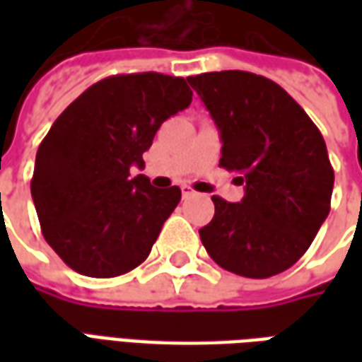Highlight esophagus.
Wrapping results in <instances>:
<instances>
[{
	"label": "esophagus",
	"instance_id": "obj_1",
	"mask_svg": "<svg viewBox=\"0 0 362 362\" xmlns=\"http://www.w3.org/2000/svg\"><path fill=\"white\" fill-rule=\"evenodd\" d=\"M197 192L194 188H189V186H182V197L184 199H188V197H196Z\"/></svg>",
	"mask_w": 362,
	"mask_h": 362
}]
</instances>
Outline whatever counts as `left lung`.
<instances>
[{
    "label": "left lung",
    "instance_id": "8db88e82",
    "mask_svg": "<svg viewBox=\"0 0 362 362\" xmlns=\"http://www.w3.org/2000/svg\"><path fill=\"white\" fill-rule=\"evenodd\" d=\"M221 132L219 165L244 184L240 204L213 196L199 238L215 264L266 279L296 264L326 221L334 168L326 141L287 90L248 71L188 77Z\"/></svg>",
    "mask_w": 362,
    "mask_h": 362
}]
</instances>
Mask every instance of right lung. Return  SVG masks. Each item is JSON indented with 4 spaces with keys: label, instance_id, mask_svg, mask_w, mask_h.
<instances>
[{
    "label": "right lung",
    "instance_id": "1",
    "mask_svg": "<svg viewBox=\"0 0 362 362\" xmlns=\"http://www.w3.org/2000/svg\"><path fill=\"white\" fill-rule=\"evenodd\" d=\"M189 103L182 77L112 75L54 122L36 153L30 194L46 243L74 272L118 277L147 259L182 192L153 188L129 168H141L160 124Z\"/></svg>",
    "mask_w": 362,
    "mask_h": 362
}]
</instances>
